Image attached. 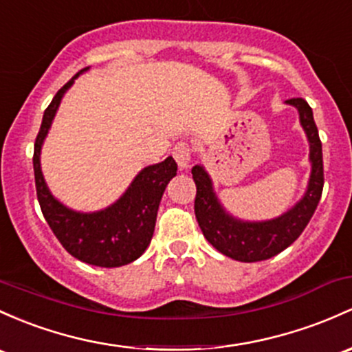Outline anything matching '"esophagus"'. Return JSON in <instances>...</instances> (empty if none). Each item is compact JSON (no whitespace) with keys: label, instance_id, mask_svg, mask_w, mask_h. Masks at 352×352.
I'll list each match as a JSON object with an SVG mask.
<instances>
[{"label":"esophagus","instance_id":"esophagus-1","mask_svg":"<svg viewBox=\"0 0 352 352\" xmlns=\"http://www.w3.org/2000/svg\"><path fill=\"white\" fill-rule=\"evenodd\" d=\"M191 156H192V149L190 144L186 142H177L173 149V157H175L176 164L179 166V169H186L191 162Z\"/></svg>","mask_w":352,"mask_h":352}]
</instances>
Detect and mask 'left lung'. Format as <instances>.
Masks as SVG:
<instances>
[{
	"instance_id": "left-lung-1",
	"label": "left lung",
	"mask_w": 352,
	"mask_h": 352,
	"mask_svg": "<svg viewBox=\"0 0 352 352\" xmlns=\"http://www.w3.org/2000/svg\"><path fill=\"white\" fill-rule=\"evenodd\" d=\"M298 111L300 124L311 146L312 171L304 198L287 213L268 221H241L226 213L213 191V183L203 166L191 169L196 184L195 214L203 235L218 252L238 262H260L275 256L294 243L311 221L324 188L322 142L319 139L312 109L304 99H289Z\"/></svg>"
}]
</instances>
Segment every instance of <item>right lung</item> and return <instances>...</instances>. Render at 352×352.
<instances>
[{
	"mask_svg": "<svg viewBox=\"0 0 352 352\" xmlns=\"http://www.w3.org/2000/svg\"><path fill=\"white\" fill-rule=\"evenodd\" d=\"M78 75L80 74L67 82L45 109L33 153L36 196L45 220L72 256L89 265L122 267L139 258L149 247L162 192L176 176L177 164L169 156L162 162L147 166L134 177L127 191L114 205L96 213H78L55 199L41 175L40 151L63 94Z\"/></svg>",
	"mask_w": 352,
	"mask_h": 352,
	"instance_id": "right-lung-1",
	"label": "right lung"
}]
</instances>
